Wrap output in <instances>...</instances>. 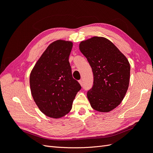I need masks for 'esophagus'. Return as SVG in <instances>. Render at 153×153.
Returning a JSON list of instances; mask_svg holds the SVG:
<instances>
[{"label":"esophagus","mask_w":153,"mask_h":153,"mask_svg":"<svg viewBox=\"0 0 153 153\" xmlns=\"http://www.w3.org/2000/svg\"><path fill=\"white\" fill-rule=\"evenodd\" d=\"M79 83L80 84V85L82 86L83 85V80H79Z\"/></svg>","instance_id":"obj_1"}]
</instances>
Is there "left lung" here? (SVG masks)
Here are the masks:
<instances>
[{"label":"left lung","instance_id":"obj_1","mask_svg":"<svg viewBox=\"0 0 153 153\" xmlns=\"http://www.w3.org/2000/svg\"><path fill=\"white\" fill-rule=\"evenodd\" d=\"M80 50L93 73V85L87 93L91 105L98 112H110L121 103L128 89L130 65L128 59L102 37L82 41Z\"/></svg>","mask_w":153,"mask_h":153}]
</instances>
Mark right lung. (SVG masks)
<instances>
[{
    "mask_svg": "<svg viewBox=\"0 0 153 153\" xmlns=\"http://www.w3.org/2000/svg\"><path fill=\"white\" fill-rule=\"evenodd\" d=\"M73 43L57 40L50 44L30 75L32 96L44 114L59 118L67 114L81 85L72 76L69 62Z\"/></svg>",
    "mask_w": 153,
    "mask_h": 153,
    "instance_id": "add662e5",
    "label": "right lung"
}]
</instances>
